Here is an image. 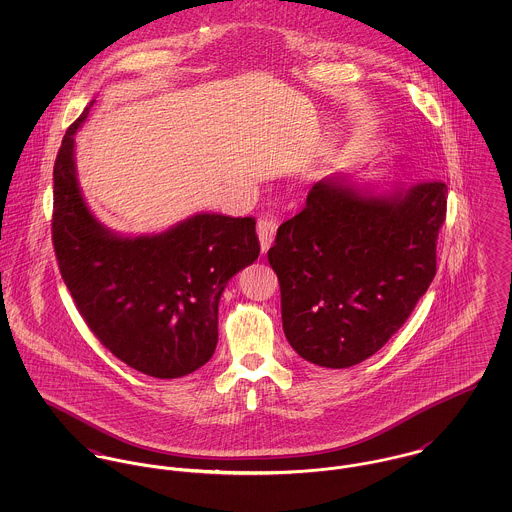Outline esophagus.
Returning <instances> with one entry per match:
<instances>
[{
  "mask_svg": "<svg viewBox=\"0 0 512 512\" xmlns=\"http://www.w3.org/2000/svg\"><path fill=\"white\" fill-rule=\"evenodd\" d=\"M258 230V238H260V248L262 252H268L274 238H276V230H278V222L274 217H262L256 224Z\"/></svg>",
  "mask_w": 512,
  "mask_h": 512,
  "instance_id": "1",
  "label": "esophagus"
}]
</instances>
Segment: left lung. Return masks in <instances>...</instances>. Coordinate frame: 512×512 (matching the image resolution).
Here are the masks:
<instances>
[{"label": "left lung", "mask_w": 512, "mask_h": 512, "mask_svg": "<svg viewBox=\"0 0 512 512\" xmlns=\"http://www.w3.org/2000/svg\"><path fill=\"white\" fill-rule=\"evenodd\" d=\"M441 181L357 189L317 181L268 250L293 351L325 368L359 365L406 323L436 276Z\"/></svg>", "instance_id": "obj_1"}]
</instances>
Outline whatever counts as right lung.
I'll return each mask as SVG.
<instances>
[{
  "mask_svg": "<svg viewBox=\"0 0 512 512\" xmlns=\"http://www.w3.org/2000/svg\"><path fill=\"white\" fill-rule=\"evenodd\" d=\"M67 130L53 183V246L61 276L90 331L122 363L153 378L205 365L219 341L228 280L260 254L256 220L199 213L159 234L122 236L88 209Z\"/></svg>",
  "mask_w": 512,
  "mask_h": 512,
  "instance_id": "right-lung-1",
  "label": "right lung"
}]
</instances>
